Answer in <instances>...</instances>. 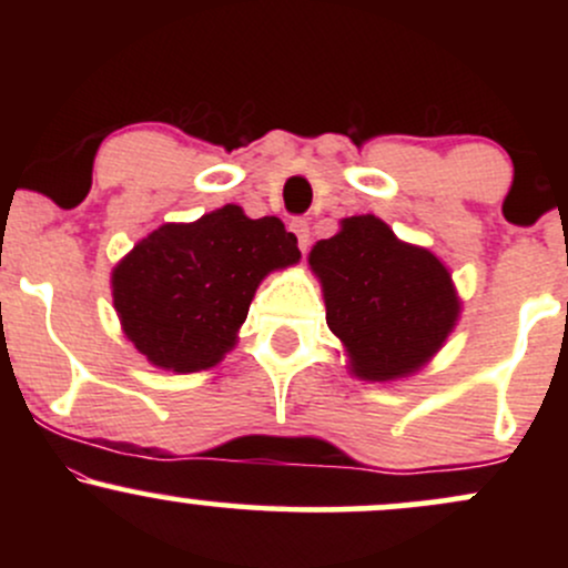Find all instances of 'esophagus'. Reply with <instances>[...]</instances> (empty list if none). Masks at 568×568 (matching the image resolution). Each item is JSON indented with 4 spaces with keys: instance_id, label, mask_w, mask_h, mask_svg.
<instances>
[{
    "instance_id": "1",
    "label": "esophagus",
    "mask_w": 568,
    "mask_h": 568,
    "mask_svg": "<svg viewBox=\"0 0 568 568\" xmlns=\"http://www.w3.org/2000/svg\"><path fill=\"white\" fill-rule=\"evenodd\" d=\"M291 232L296 234L298 247H302V251H306V247H310V224H306L304 219H293L291 221Z\"/></svg>"
}]
</instances>
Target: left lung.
<instances>
[{
    "label": "left lung",
    "instance_id": "1",
    "mask_svg": "<svg viewBox=\"0 0 568 568\" xmlns=\"http://www.w3.org/2000/svg\"><path fill=\"white\" fill-rule=\"evenodd\" d=\"M310 264L323 283L328 328L363 379L410 374L452 334L459 302L448 270L376 216L344 219L342 232L312 247Z\"/></svg>",
    "mask_w": 568,
    "mask_h": 568
}]
</instances>
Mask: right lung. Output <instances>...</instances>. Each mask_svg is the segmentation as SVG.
<instances>
[{"instance_id":"right-lung-1","label":"right lung","mask_w":568,"mask_h":568,"mask_svg":"<svg viewBox=\"0 0 568 568\" xmlns=\"http://www.w3.org/2000/svg\"><path fill=\"white\" fill-rule=\"evenodd\" d=\"M293 232L275 216L224 205L194 224H165L116 264L122 328L154 366L192 374L232 349L258 283L298 262Z\"/></svg>"}]
</instances>
